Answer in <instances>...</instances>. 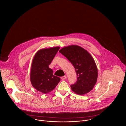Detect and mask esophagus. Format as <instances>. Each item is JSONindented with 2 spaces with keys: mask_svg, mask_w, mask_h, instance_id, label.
Segmentation results:
<instances>
[{
  "mask_svg": "<svg viewBox=\"0 0 126 126\" xmlns=\"http://www.w3.org/2000/svg\"><path fill=\"white\" fill-rule=\"evenodd\" d=\"M61 78V79H62L64 80V79H65L66 78V76H64L62 77Z\"/></svg>",
  "mask_w": 126,
  "mask_h": 126,
  "instance_id": "34e87169",
  "label": "esophagus"
}]
</instances>
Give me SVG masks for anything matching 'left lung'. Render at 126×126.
Returning a JSON list of instances; mask_svg holds the SVG:
<instances>
[{
  "label": "left lung",
  "mask_w": 126,
  "mask_h": 126,
  "mask_svg": "<svg viewBox=\"0 0 126 126\" xmlns=\"http://www.w3.org/2000/svg\"><path fill=\"white\" fill-rule=\"evenodd\" d=\"M73 64L77 80L71 85L72 91L79 95L90 92L97 81V68L93 58L83 48L77 45L65 47L59 50Z\"/></svg>",
  "instance_id": "left-lung-1"
}]
</instances>
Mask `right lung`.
I'll return each mask as SVG.
<instances>
[{
	"mask_svg": "<svg viewBox=\"0 0 126 126\" xmlns=\"http://www.w3.org/2000/svg\"><path fill=\"white\" fill-rule=\"evenodd\" d=\"M59 47L43 48L35 54L32 64L30 79L32 86L42 94H47L56 87L60 78L54 76L49 67Z\"/></svg>",
	"mask_w": 126,
	"mask_h": 126,
	"instance_id": "1",
	"label": "right lung"
}]
</instances>
